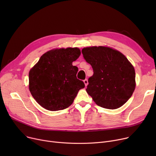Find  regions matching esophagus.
<instances>
[{"label": "esophagus", "instance_id": "1", "mask_svg": "<svg viewBox=\"0 0 156 156\" xmlns=\"http://www.w3.org/2000/svg\"><path fill=\"white\" fill-rule=\"evenodd\" d=\"M83 82H84V83H85V86H87V85H88V80H87V79L84 80H83Z\"/></svg>", "mask_w": 156, "mask_h": 156}]
</instances>
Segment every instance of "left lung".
I'll use <instances>...</instances> for the list:
<instances>
[{"label": "left lung", "mask_w": 156, "mask_h": 156, "mask_svg": "<svg viewBox=\"0 0 156 156\" xmlns=\"http://www.w3.org/2000/svg\"><path fill=\"white\" fill-rule=\"evenodd\" d=\"M92 66L87 92L99 106L115 109L125 104L135 88V71L126 57L107 47H90L81 51Z\"/></svg>", "instance_id": "obj_1"}]
</instances>
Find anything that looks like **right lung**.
<instances>
[{
    "label": "right lung",
    "instance_id": "1",
    "mask_svg": "<svg viewBox=\"0 0 156 156\" xmlns=\"http://www.w3.org/2000/svg\"><path fill=\"white\" fill-rule=\"evenodd\" d=\"M80 54L78 48L48 51L30 71V91L42 107L52 111L66 109L85 87L76 78L78 67L72 64Z\"/></svg>",
    "mask_w": 156,
    "mask_h": 156
}]
</instances>
